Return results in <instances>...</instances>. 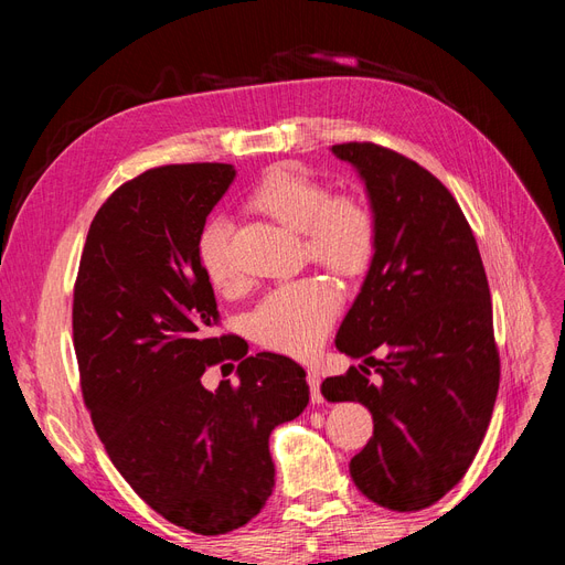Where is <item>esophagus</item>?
I'll list each match as a JSON object with an SVG mask.
<instances>
[{
    "mask_svg": "<svg viewBox=\"0 0 565 565\" xmlns=\"http://www.w3.org/2000/svg\"><path fill=\"white\" fill-rule=\"evenodd\" d=\"M306 382H309V388H311V403L320 405L324 401L322 391H320V374L316 370H309L306 372Z\"/></svg>",
    "mask_w": 565,
    "mask_h": 565,
    "instance_id": "1",
    "label": "esophagus"
}]
</instances>
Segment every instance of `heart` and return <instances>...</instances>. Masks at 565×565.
<instances>
[{
	"label": "heart",
	"mask_w": 565,
	"mask_h": 565,
	"mask_svg": "<svg viewBox=\"0 0 565 565\" xmlns=\"http://www.w3.org/2000/svg\"><path fill=\"white\" fill-rule=\"evenodd\" d=\"M249 204L278 224L299 231L311 259L339 276L361 273L374 252V218L361 200L330 195L328 185L289 167L264 174ZM233 228L226 218H210L198 235V259L204 276L216 287H233L241 278L231 247ZM339 313V297L320 278L280 285L256 303L249 330L259 344L289 353L311 355Z\"/></svg>",
	"instance_id": "b5f03b06"
}]
</instances>
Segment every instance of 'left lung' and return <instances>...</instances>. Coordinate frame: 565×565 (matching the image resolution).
Here are the masks:
<instances>
[{
    "instance_id": "1",
    "label": "left lung",
    "mask_w": 565,
    "mask_h": 565,
    "mask_svg": "<svg viewBox=\"0 0 565 565\" xmlns=\"http://www.w3.org/2000/svg\"><path fill=\"white\" fill-rule=\"evenodd\" d=\"M332 152L365 181L374 254L334 344L365 358L320 391L374 422L351 478L367 500L419 511L452 490L481 448L500 388L492 303L469 221L431 172L377 143ZM382 350L377 362L371 353ZM374 366L379 380H369Z\"/></svg>"
}]
</instances>
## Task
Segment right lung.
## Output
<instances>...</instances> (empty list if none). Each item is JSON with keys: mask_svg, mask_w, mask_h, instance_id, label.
Listing matches in <instances>:
<instances>
[{"mask_svg": "<svg viewBox=\"0 0 565 565\" xmlns=\"http://www.w3.org/2000/svg\"><path fill=\"white\" fill-rule=\"evenodd\" d=\"M235 179L233 164L148 169L92 221L73 299L84 405L115 469L160 516L224 535L259 514L276 486L268 436L309 405L306 372L247 355L218 322L198 235ZM238 361V384L207 392L210 364Z\"/></svg>", "mask_w": 565, "mask_h": 565, "instance_id": "obj_1", "label": "right lung"}]
</instances>
